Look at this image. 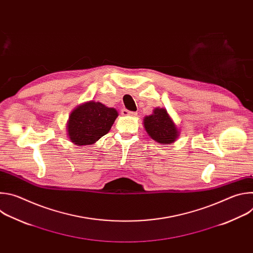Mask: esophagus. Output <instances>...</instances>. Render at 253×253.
<instances>
[{
    "mask_svg": "<svg viewBox=\"0 0 253 253\" xmlns=\"http://www.w3.org/2000/svg\"><path fill=\"white\" fill-rule=\"evenodd\" d=\"M121 113H122V115H125V116H137V115H138L137 112L129 111V110H127V109H122Z\"/></svg>",
    "mask_w": 253,
    "mask_h": 253,
    "instance_id": "esophagus-1",
    "label": "esophagus"
}]
</instances>
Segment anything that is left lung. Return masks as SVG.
Returning a JSON list of instances; mask_svg holds the SVG:
<instances>
[{
    "mask_svg": "<svg viewBox=\"0 0 253 253\" xmlns=\"http://www.w3.org/2000/svg\"><path fill=\"white\" fill-rule=\"evenodd\" d=\"M144 128L160 144H171L179 136L178 129L164 108H155L153 114L144 118Z\"/></svg>",
    "mask_w": 253,
    "mask_h": 253,
    "instance_id": "8db88e82",
    "label": "left lung"
}]
</instances>
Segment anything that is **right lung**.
<instances>
[{
	"label": "right lung",
	"instance_id": "add662e5",
	"mask_svg": "<svg viewBox=\"0 0 253 253\" xmlns=\"http://www.w3.org/2000/svg\"><path fill=\"white\" fill-rule=\"evenodd\" d=\"M118 112L100 102L89 101L72 111L67 123V134L78 146L91 145L111 129Z\"/></svg>",
	"mask_w": 253,
	"mask_h": 253
}]
</instances>
